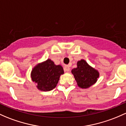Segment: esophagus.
Returning <instances> with one entry per match:
<instances>
[{
  "mask_svg": "<svg viewBox=\"0 0 126 126\" xmlns=\"http://www.w3.org/2000/svg\"><path fill=\"white\" fill-rule=\"evenodd\" d=\"M64 71H65V72H69L70 71V67L69 66H65L64 67Z\"/></svg>",
  "mask_w": 126,
  "mask_h": 126,
  "instance_id": "esophagus-1",
  "label": "esophagus"
}]
</instances>
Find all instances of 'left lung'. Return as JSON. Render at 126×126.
I'll return each mask as SVG.
<instances>
[{"label": "left lung", "mask_w": 126, "mask_h": 126, "mask_svg": "<svg viewBox=\"0 0 126 126\" xmlns=\"http://www.w3.org/2000/svg\"><path fill=\"white\" fill-rule=\"evenodd\" d=\"M78 86L81 88L86 89L93 85L99 77V72L90 66L84 60L77 62V67L71 71Z\"/></svg>", "instance_id": "8db88e82"}]
</instances>
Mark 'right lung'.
I'll return each mask as SVG.
<instances>
[{"label": "right lung", "mask_w": 126, "mask_h": 126, "mask_svg": "<svg viewBox=\"0 0 126 126\" xmlns=\"http://www.w3.org/2000/svg\"><path fill=\"white\" fill-rule=\"evenodd\" d=\"M64 71L62 66L55 65L51 60L37 64L31 72L32 80L37 84L40 91H49L56 87L62 74Z\"/></svg>", "instance_id": "add662e5"}]
</instances>
